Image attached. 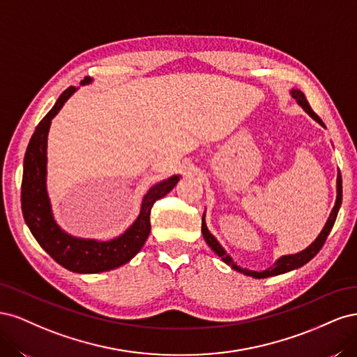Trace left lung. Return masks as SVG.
<instances>
[{
    "instance_id": "left-lung-1",
    "label": "left lung",
    "mask_w": 357,
    "mask_h": 357,
    "mask_svg": "<svg viewBox=\"0 0 357 357\" xmlns=\"http://www.w3.org/2000/svg\"><path fill=\"white\" fill-rule=\"evenodd\" d=\"M291 96H294V98L298 101V104H299V105L302 107V109H304L312 119H314V121H317L321 126H325V123H323L321 119H320L314 112H312V109L310 107V104H308V101H307L304 93H302V92L298 91V89H294V91H291ZM337 192H338V193H337V202H335L333 208H332V211H331L329 219H328V222H326V225H325V228L321 229V232H320V235L316 238V241L312 243L310 247H307L304 252L296 253V255H289V256L280 257L278 261L275 262L274 266L265 269V271H262V273L248 271V269H241L240 266H236V265L234 264L232 259H231V256H228V253H226V252L223 250V247L219 244V241L215 240L214 236L210 234V231L207 229V225H205L204 215H202V226H201V229H202L204 240L207 241V244L211 247V250H213L215 255L222 257V261H223L225 264L231 265L234 269H236V271H240V273H243V274H245V275H250V277H255V278H268V277H273V275L289 273V271H291V269H296V268H299V266H302V265H305L307 262H310L311 259L314 257V256L320 252V248L323 247V244H325V241H326V238H328V235H329L331 229L333 228V223H335V220H337L338 210H340V207H341V201H342V180H341V172H338V178H337Z\"/></svg>"
}]
</instances>
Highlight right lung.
I'll list each match as a JSON object with an SVG mask.
<instances>
[{
	"label": "right lung",
	"instance_id": "right-lung-1",
	"mask_svg": "<svg viewBox=\"0 0 357 357\" xmlns=\"http://www.w3.org/2000/svg\"><path fill=\"white\" fill-rule=\"evenodd\" d=\"M91 79L84 77L82 84L89 83ZM75 92L74 86L63 91L53 109L41 119L32 134L24 159V177L20 202H22L24 219L31 234L38 244L45 248L52 259L79 274H95L110 271L128 264L142 250L150 234V210L156 199L164 198L169 190L174 189L178 176H172L149 189L143 199L142 211L138 219L132 223L123 235L114 240L100 243L95 240H80L63 232L53 220L50 202L46 190V147L47 132L52 119L58 114L70 96Z\"/></svg>",
	"mask_w": 357,
	"mask_h": 357
}]
</instances>
